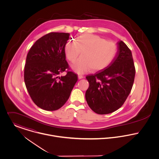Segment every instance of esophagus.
Listing matches in <instances>:
<instances>
[{
    "label": "esophagus",
    "instance_id": "34e87169",
    "mask_svg": "<svg viewBox=\"0 0 159 159\" xmlns=\"http://www.w3.org/2000/svg\"><path fill=\"white\" fill-rule=\"evenodd\" d=\"M84 78V76H83V75H78V78L80 80V79H83V78Z\"/></svg>",
    "mask_w": 159,
    "mask_h": 159
}]
</instances>
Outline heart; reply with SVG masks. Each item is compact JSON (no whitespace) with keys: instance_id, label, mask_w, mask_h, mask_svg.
Wrapping results in <instances>:
<instances>
[{"instance_id":"1","label":"heart","mask_w":159,"mask_h":159,"mask_svg":"<svg viewBox=\"0 0 159 159\" xmlns=\"http://www.w3.org/2000/svg\"><path fill=\"white\" fill-rule=\"evenodd\" d=\"M66 57L74 62L81 52L82 56L72 66L73 69L82 73L92 68L101 71L107 68L113 61L117 46L112 41L91 34H83L74 40H70L65 46Z\"/></svg>"}]
</instances>
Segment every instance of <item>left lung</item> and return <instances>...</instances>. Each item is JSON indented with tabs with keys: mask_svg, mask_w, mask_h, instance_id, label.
Instances as JSON below:
<instances>
[{
	"mask_svg": "<svg viewBox=\"0 0 159 159\" xmlns=\"http://www.w3.org/2000/svg\"><path fill=\"white\" fill-rule=\"evenodd\" d=\"M117 48L107 68L86 76L89 86L86 100L91 110L98 114L111 113L120 108L133 86L135 68L132 52L122 41L117 42Z\"/></svg>",
	"mask_w": 159,
	"mask_h": 159,
	"instance_id": "8db88e82",
	"label": "left lung"
}]
</instances>
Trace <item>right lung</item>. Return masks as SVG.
I'll use <instances>...</instances> for the list:
<instances>
[{
	"mask_svg": "<svg viewBox=\"0 0 159 159\" xmlns=\"http://www.w3.org/2000/svg\"><path fill=\"white\" fill-rule=\"evenodd\" d=\"M70 34L51 32L32 46L24 67V82L32 101L39 108L55 111L67 101L78 75L70 69L66 60L65 46Z\"/></svg>",
	"mask_w": 159,
	"mask_h": 159,
	"instance_id": "1",
	"label": "right lung"
}]
</instances>
